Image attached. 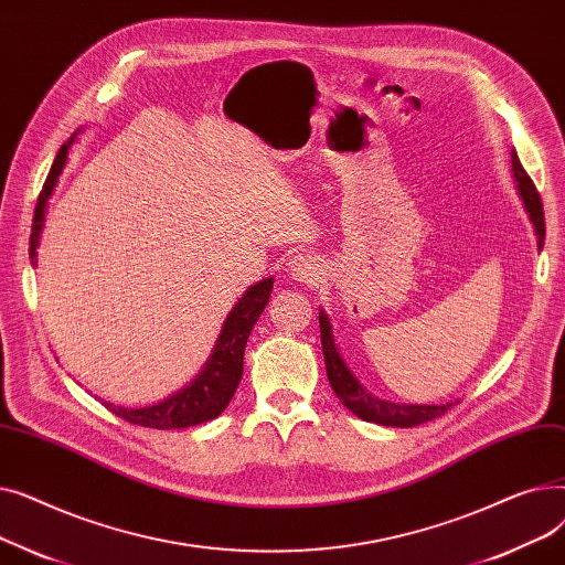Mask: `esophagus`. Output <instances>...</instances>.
Instances as JSON below:
<instances>
[{
	"label": "esophagus",
	"mask_w": 565,
	"mask_h": 565,
	"mask_svg": "<svg viewBox=\"0 0 565 565\" xmlns=\"http://www.w3.org/2000/svg\"><path fill=\"white\" fill-rule=\"evenodd\" d=\"M288 270H290V275H292L295 279H298V281L316 284V281L324 275V263H322L320 256H313V254H298V256L290 258Z\"/></svg>",
	"instance_id": "34e87169"
}]
</instances>
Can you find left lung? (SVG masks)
Instances as JSON below:
<instances>
[{"label":"left lung","instance_id":"left-lung-1","mask_svg":"<svg viewBox=\"0 0 565 565\" xmlns=\"http://www.w3.org/2000/svg\"><path fill=\"white\" fill-rule=\"evenodd\" d=\"M511 171H513V181L518 196L522 199V205L526 211L529 222L533 224V233H536V243L539 252L545 245V215H543V201L541 194L536 192V185L531 183V178L526 175L524 167L520 164V158L515 151H511ZM320 320V341H322V354H324V369H328V380L332 384L334 394L339 401L352 412L358 414L360 419L380 424V426H396V428H412L426 422H433L441 417L444 412L451 409L456 403H439V405H407V403H392V401H382L373 396L364 384L354 377V373L348 369L343 362L341 352L334 343V332H332V322L320 309L318 313Z\"/></svg>","mask_w":565,"mask_h":565}]
</instances>
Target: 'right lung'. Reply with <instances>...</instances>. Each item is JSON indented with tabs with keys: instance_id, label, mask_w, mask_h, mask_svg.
I'll list each match as a JSON object with an SVG mask.
<instances>
[{
	"instance_id": "1",
	"label": "right lung",
	"mask_w": 565,
	"mask_h": 565,
	"mask_svg": "<svg viewBox=\"0 0 565 565\" xmlns=\"http://www.w3.org/2000/svg\"><path fill=\"white\" fill-rule=\"evenodd\" d=\"M79 132L82 128L62 148H58L54 164L47 173V181L43 185V192L39 196L36 211H34V224H32V237H29V258H32L34 267L39 263L36 249L41 245V233L45 226L47 201L58 183V175H62L66 167L71 146L77 141ZM273 286H275V279L267 277L245 290L243 298L237 300L235 307L228 311L220 330V337L213 345L211 358L205 360L199 375L190 384H185L183 390H178L169 398L146 407H124L107 401L103 405L109 412H114L116 417H121L135 426L158 428V430L190 428V426L220 417V414L226 409V405L231 403L237 384H241L245 345L258 316L263 313L265 305L270 302Z\"/></svg>"
}]
</instances>
